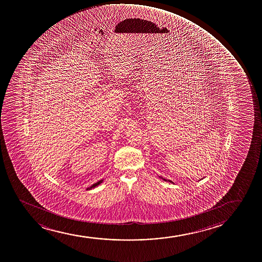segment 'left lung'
<instances>
[{
  "mask_svg": "<svg viewBox=\"0 0 262 262\" xmlns=\"http://www.w3.org/2000/svg\"><path fill=\"white\" fill-rule=\"evenodd\" d=\"M159 178H160V179H161V180H164V181H167V182L172 183V184H173V182H172V181H171V180H165V179H163V178H162V177H160V176H159Z\"/></svg>",
  "mask_w": 262,
  "mask_h": 262,
  "instance_id": "left-lung-1",
  "label": "left lung"
}]
</instances>
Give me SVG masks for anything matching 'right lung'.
<instances>
[{"instance_id":"1","label":"right lung","mask_w":262,"mask_h":262,"mask_svg":"<svg viewBox=\"0 0 262 262\" xmlns=\"http://www.w3.org/2000/svg\"><path fill=\"white\" fill-rule=\"evenodd\" d=\"M101 183H103V180H99L98 182L95 183V184H93V185H91V186L88 187V188H87V190H91V189L92 188H95V187H97V185H100Z\"/></svg>"}]
</instances>
